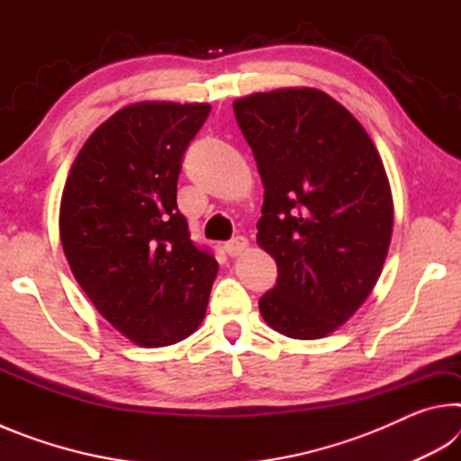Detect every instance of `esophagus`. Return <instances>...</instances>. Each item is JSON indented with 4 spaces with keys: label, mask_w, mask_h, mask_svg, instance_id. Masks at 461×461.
<instances>
[{
    "label": "esophagus",
    "mask_w": 461,
    "mask_h": 461,
    "mask_svg": "<svg viewBox=\"0 0 461 461\" xmlns=\"http://www.w3.org/2000/svg\"><path fill=\"white\" fill-rule=\"evenodd\" d=\"M246 249H248V240L244 236L233 238L231 241L225 244V252H228L230 256H240V254H244Z\"/></svg>",
    "instance_id": "34e87169"
}]
</instances>
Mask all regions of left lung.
Instances as JSON below:
<instances>
[{"label": "left lung", "mask_w": 461, "mask_h": 461, "mask_svg": "<svg viewBox=\"0 0 461 461\" xmlns=\"http://www.w3.org/2000/svg\"><path fill=\"white\" fill-rule=\"evenodd\" d=\"M264 185L258 246L276 260L260 315L293 339H321L376 286L393 238L394 205L368 131L313 87L233 101Z\"/></svg>", "instance_id": "obj_1"}]
</instances>
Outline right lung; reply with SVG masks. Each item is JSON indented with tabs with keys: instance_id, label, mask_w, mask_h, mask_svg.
I'll return each instance as SVG.
<instances>
[{
	"instance_id": "add662e5",
	"label": "right lung",
	"mask_w": 461,
	"mask_h": 461,
	"mask_svg": "<svg viewBox=\"0 0 461 461\" xmlns=\"http://www.w3.org/2000/svg\"><path fill=\"white\" fill-rule=\"evenodd\" d=\"M209 112L175 101L122 107L87 138L62 189L59 231L73 276L142 348L189 338L220 270L176 207L183 154Z\"/></svg>"
}]
</instances>
